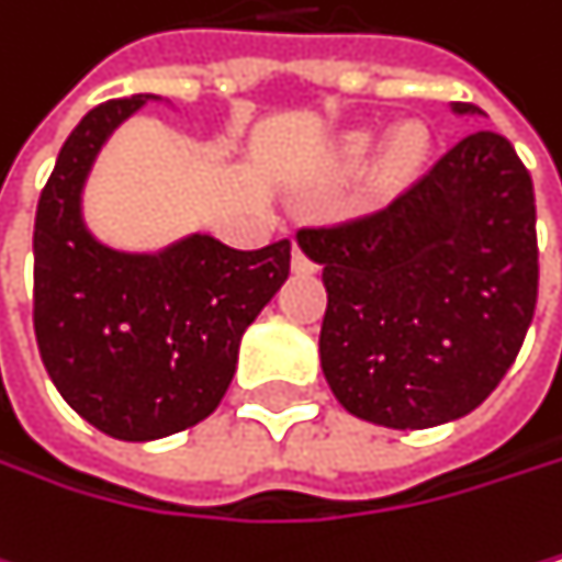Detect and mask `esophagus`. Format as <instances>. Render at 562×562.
I'll use <instances>...</instances> for the list:
<instances>
[{"mask_svg":"<svg viewBox=\"0 0 562 562\" xmlns=\"http://www.w3.org/2000/svg\"><path fill=\"white\" fill-rule=\"evenodd\" d=\"M293 269H296V272H313V269H316L313 259H310L300 246H293Z\"/></svg>","mask_w":562,"mask_h":562,"instance_id":"1","label":"esophagus"}]
</instances>
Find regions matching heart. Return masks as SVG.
<instances>
[{
	"instance_id": "b5f03b06",
	"label": "heart",
	"mask_w": 562,
	"mask_h": 562,
	"mask_svg": "<svg viewBox=\"0 0 562 562\" xmlns=\"http://www.w3.org/2000/svg\"><path fill=\"white\" fill-rule=\"evenodd\" d=\"M373 151H376L373 133H349L339 143V149L333 153L329 172H333V179L349 182L370 166V176H367L370 192L376 199H390V195L403 192L406 186H413L419 179V172L426 169L429 133L423 123H416V119H406V123L390 130L376 157L372 156ZM370 158L374 159L373 164L369 162Z\"/></svg>"
}]
</instances>
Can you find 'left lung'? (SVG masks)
I'll use <instances>...</instances> for the list:
<instances>
[{
    "instance_id": "8db88e82",
    "label": "left lung",
    "mask_w": 562,
    "mask_h": 562,
    "mask_svg": "<svg viewBox=\"0 0 562 562\" xmlns=\"http://www.w3.org/2000/svg\"><path fill=\"white\" fill-rule=\"evenodd\" d=\"M453 115H483L453 102ZM323 266L319 363L346 413L429 429L506 376L537 306V203L509 139L473 133L380 213L300 229Z\"/></svg>"
}]
</instances>
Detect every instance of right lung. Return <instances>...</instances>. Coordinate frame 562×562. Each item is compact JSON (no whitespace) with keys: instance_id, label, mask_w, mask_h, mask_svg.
I'll list each match as a JSON object with an SVG mask.
<instances>
[{"instance_id":"right-lung-1","label":"right lung","mask_w":562,"mask_h":562,"mask_svg":"<svg viewBox=\"0 0 562 562\" xmlns=\"http://www.w3.org/2000/svg\"><path fill=\"white\" fill-rule=\"evenodd\" d=\"M159 95L95 105L38 195L32 319L46 373L95 429L130 443L206 419L226 396L239 339L290 276V239L243 252L189 233L156 252L102 243L82 192L109 136Z\"/></svg>"}]
</instances>
